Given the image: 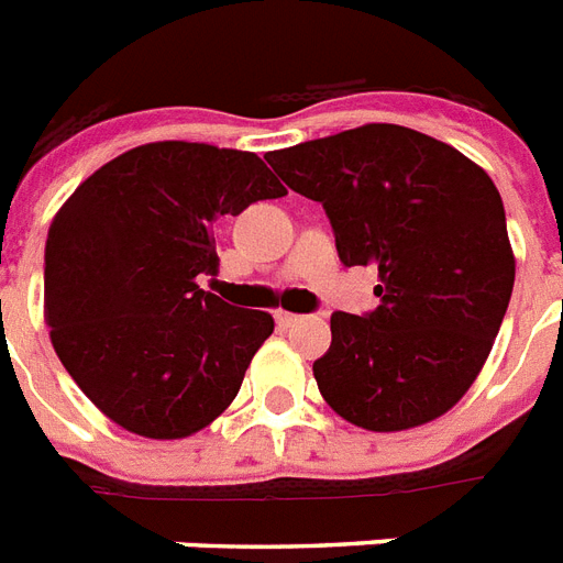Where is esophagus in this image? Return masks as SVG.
<instances>
[{"label": "esophagus", "mask_w": 563, "mask_h": 563, "mask_svg": "<svg viewBox=\"0 0 563 563\" xmlns=\"http://www.w3.org/2000/svg\"><path fill=\"white\" fill-rule=\"evenodd\" d=\"M274 321H277V327H283V330H286V327H295L298 321H303V318L295 316V312H277V316H274Z\"/></svg>", "instance_id": "esophagus-1"}]
</instances>
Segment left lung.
Here are the masks:
<instances>
[{
	"label": "left lung",
	"instance_id": "left-lung-1",
	"mask_svg": "<svg viewBox=\"0 0 563 563\" xmlns=\"http://www.w3.org/2000/svg\"><path fill=\"white\" fill-rule=\"evenodd\" d=\"M286 187L324 207L344 265H374L379 307L333 312L316 383L344 420L397 432L441 418L488 360L515 289L494 180L400 125H362L268 154Z\"/></svg>",
	"mask_w": 563,
	"mask_h": 563
}]
</instances>
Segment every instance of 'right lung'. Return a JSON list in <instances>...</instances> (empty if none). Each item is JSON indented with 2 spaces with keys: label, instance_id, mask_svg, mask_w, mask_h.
<instances>
[{
  "label": "right lung",
  "instance_id": "add662e5",
  "mask_svg": "<svg viewBox=\"0 0 563 563\" xmlns=\"http://www.w3.org/2000/svg\"><path fill=\"white\" fill-rule=\"evenodd\" d=\"M286 189L256 154L148 143L119 154L57 210L46 236V321L78 388L113 423L187 438L219 418L274 318L198 286L212 228Z\"/></svg>",
  "mask_w": 563,
  "mask_h": 563
}]
</instances>
